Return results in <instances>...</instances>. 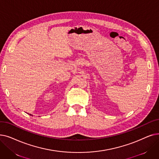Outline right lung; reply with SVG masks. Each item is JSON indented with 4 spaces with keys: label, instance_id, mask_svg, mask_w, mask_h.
<instances>
[{
    "label": "right lung",
    "instance_id": "obj_1",
    "mask_svg": "<svg viewBox=\"0 0 159 159\" xmlns=\"http://www.w3.org/2000/svg\"><path fill=\"white\" fill-rule=\"evenodd\" d=\"M30 116H32V115H31V114H30Z\"/></svg>",
    "mask_w": 159,
    "mask_h": 159
}]
</instances>
